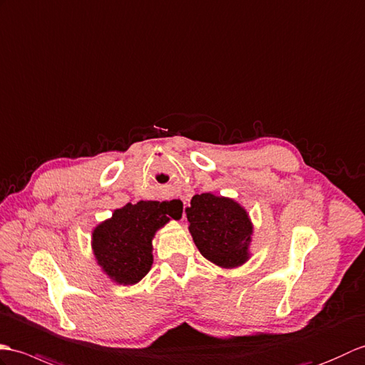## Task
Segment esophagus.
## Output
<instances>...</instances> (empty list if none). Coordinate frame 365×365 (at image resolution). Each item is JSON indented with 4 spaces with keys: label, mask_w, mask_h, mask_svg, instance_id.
Instances as JSON below:
<instances>
[{
    "label": "esophagus",
    "mask_w": 365,
    "mask_h": 365,
    "mask_svg": "<svg viewBox=\"0 0 365 365\" xmlns=\"http://www.w3.org/2000/svg\"><path fill=\"white\" fill-rule=\"evenodd\" d=\"M170 203H172L178 210H180V214H182L184 215V209H185V201L182 200V198H173L172 201H170Z\"/></svg>",
    "instance_id": "34e87169"
}]
</instances>
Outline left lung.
Masks as SVG:
<instances>
[{
    "instance_id": "8db88e82",
    "label": "left lung",
    "mask_w": 365,
    "mask_h": 365,
    "mask_svg": "<svg viewBox=\"0 0 365 365\" xmlns=\"http://www.w3.org/2000/svg\"><path fill=\"white\" fill-rule=\"evenodd\" d=\"M185 214L193 242L207 261L225 269L247 261L253 228L244 207L230 198L201 193L192 198Z\"/></svg>"
}]
</instances>
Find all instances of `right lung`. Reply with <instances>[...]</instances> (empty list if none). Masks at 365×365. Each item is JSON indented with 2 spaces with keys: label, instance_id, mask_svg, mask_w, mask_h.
Here are the masks:
<instances>
[{
  "label": "right lung",
  "instance_id": "right-lung-1",
  "mask_svg": "<svg viewBox=\"0 0 365 365\" xmlns=\"http://www.w3.org/2000/svg\"><path fill=\"white\" fill-rule=\"evenodd\" d=\"M181 217L170 201H139L117 209L110 220L93 231V251L118 284H135L151 269V239L170 218Z\"/></svg>",
  "mask_w": 365,
  "mask_h": 365
}]
</instances>
